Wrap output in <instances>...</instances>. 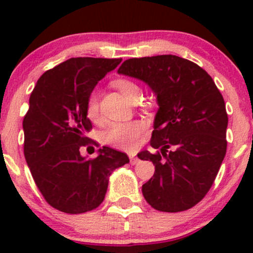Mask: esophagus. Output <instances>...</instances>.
<instances>
[{"instance_id":"obj_1","label":"esophagus","mask_w":253,"mask_h":253,"mask_svg":"<svg viewBox=\"0 0 253 253\" xmlns=\"http://www.w3.org/2000/svg\"><path fill=\"white\" fill-rule=\"evenodd\" d=\"M129 162H131L132 165H134L139 162V159L137 157H129Z\"/></svg>"}]
</instances>
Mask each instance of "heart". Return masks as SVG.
<instances>
[{"label":"heart","mask_w":253,"mask_h":253,"mask_svg":"<svg viewBox=\"0 0 253 253\" xmlns=\"http://www.w3.org/2000/svg\"><path fill=\"white\" fill-rule=\"evenodd\" d=\"M116 88L128 99L129 101L141 96V88L134 82L128 79H119L115 82ZM99 93L98 90L91 91L86 101V115L90 120L96 121L99 119ZM143 133V125L138 121L114 124L106 129L104 138L109 144L126 150H132L138 145L139 138Z\"/></svg>","instance_id":"obj_1"}]
</instances>
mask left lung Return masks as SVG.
Listing matches in <instances>:
<instances>
[{
  "label": "left lung",
  "instance_id": "8db88e82",
  "mask_svg": "<svg viewBox=\"0 0 253 253\" xmlns=\"http://www.w3.org/2000/svg\"><path fill=\"white\" fill-rule=\"evenodd\" d=\"M119 75L143 81L157 95L150 145L138 153L155 172L142 186L145 201L160 211H187L203 200L226 153L228 114L211 76L175 55L129 58Z\"/></svg>",
  "mask_w": 253,
  "mask_h": 253
}]
</instances>
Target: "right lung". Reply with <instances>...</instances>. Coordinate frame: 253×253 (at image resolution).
<instances>
[{"instance_id":"add662e5","label":"right lung","mask_w":253,"mask_h":253,"mask_svg":"<svg viewBox=\"0 0 253 253\" xmlns=\"http://www.w3.org/2000/svg\"><path fill=\"white\" fill-rule=\"evenodd\" d=\"M122 58L73 57L37 82L23 120L24 157L45 201L57 211L81 214L105 198L109 177L129 162L126 153L103 147L95 159L82 157L91 129L86 101L98 82Z\"/></svg>"}]
</instances>
